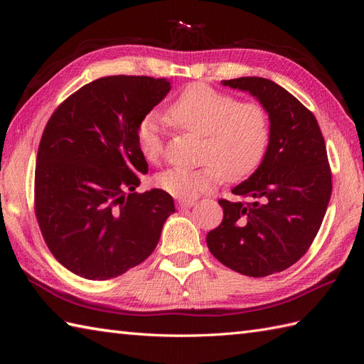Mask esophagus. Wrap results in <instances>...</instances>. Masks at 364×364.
I'll list each match as a JSON object with an SVG mask.
<instances>
[{"label": "esophagus", "instance_id": "1", "mask_svg": "<svg viewBox=\"0 0 364 364\" xmlns=\"http://www.w3.org/2000/svg\"><path fill=\"white\" fill-rule=\"evenodd\" d=\"M178 205H179V208H191V206H194V202L193 200H179Z\"/></svg>", "mask_w": 364, "mask_h": 364}]
</instances>
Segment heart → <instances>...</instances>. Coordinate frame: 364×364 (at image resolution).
I'll use <instances>...</instances> for the list:
<instances>
[{"instance_id": "b5f03b06", "label": "heart", "mask_w": 364, "mask_h": 364, "mask_svg": "<svg viewBox=\"0 0 364 364\" xmlns=\"http://www.w3.org/2000/svg\"><path fill=\"white\" fill-rule=\"evenodd\" d=\"M182 130L203 136L200 161L196 170L171 168L156 176V185L179 200H191L213 191L223 181L238 182L255 173L266 156L272 124L267 107L259 102H240L232 94L205 83H193L179 94L167 112ZM139 150L147 161L164 155L161 119L149 114L136 129Z\"/></svg>"}]
</instances>
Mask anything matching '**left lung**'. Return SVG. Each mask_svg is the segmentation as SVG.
I'll return each mask as SVG.
<instances>
[{
  "label": "left lung",
  "instance_id": "8db88e82",
  "mask_svg": "<svg viewBox=\"0 0 364 364\" xmlns=\"http://www.w3.org/2000/svg\"><path fill=\"white\" fill-rule=\"evenodd\" d=\"M247 91L267 107L272 135L259 168L220 199L223 222L206 235L209 252L253 278L289 269L310 249L323 222L333 191L325 139L311 111L262 77L223 80Z\"/></svg>",
  "mask_w": 364,
  "mask_h": 364
}]
</instances>
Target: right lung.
Instances as JSON below:
<instances>
[{"mask_svg":"<svg viewBox=\"0 0 364 364\" xmlns=\"http://www.w3.org/2000/svg\"><path fill=\"white\" fill-rule=\"evenodd\" d=\"M171 90L147 75H109L82 86L50 117L39 142L35 214L63 267L106 281L155 250L174 213L162 190L136 193L149 171L139 121Z\"/></svg>","mask_w":364,"mask_h":364,"instance_id":"1","label":"right lung"}]
</instances>
